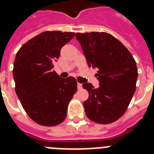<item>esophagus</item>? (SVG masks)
<instances>
[{
    "label": "esophagus",
    "instance_id": "34e87169",
    "mask_svg": "<svg viewBox=\"0 0 154 154\" xmlns=\"http://www.w3.org/2000/svg\"><path fill=\"white\" fill-rule=\"evenodd\" d=\"M77 87H78V89H82V84L79 83L78 82V84H77Z\"/></svg>",
    "mask_w": 154,
    "mask_h": 154
}]
</instances>
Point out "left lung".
Listing matches in <instances>:
<instances>
[{"mask_svg":"<svg viewBox=\"0 0 154 154\" xmlns=\"http://www.w3.org/2000/svg\"><path fill=\"white\" fill-rule=\"evenodd\" d=\"M89 67L98 68L99 87L82 85L89 92L84 102L87 117L99 124L119 119L127 109L136 91L137 64L129 50L106 32L76 33Z\"/></svg>","mask_w":154,"mask_h":154,"instance_id":"1","label":"left lung"}]
</instances>
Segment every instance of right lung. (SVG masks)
<instances>
[{"label":"right lung","mask_w":154,"mask_h":154,"mask_svg":"<svg viewBox=\"0 0 154 154\" xmlns=\"http://www.w3.org/2000/svg\"><path fill=\"white\" fill-rule=\"evenodd\" d=\"M74 32L48 31L23 45L16 54L13 76L24 111L35 123L55 126L65 120L68 105L77 90L74 77H59L53 62Z\"/></svg>","instance_id":"1"}]
</instances>
